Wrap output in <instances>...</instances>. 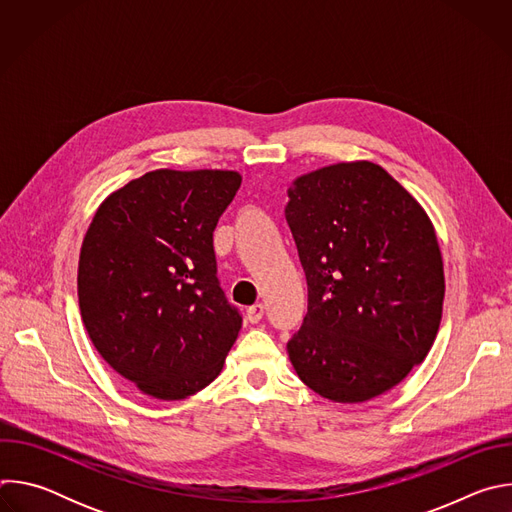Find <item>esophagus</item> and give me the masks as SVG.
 <instances>
[{"instance_id":"1","label":"esophagus","mask_w":512,"mask_h":512,"mask_svg":"<svg viewBox=\"0 0 512 512\" xmlns=\"http://www.w3.org/2000/svg\"><path fill=\"white\" fill-rule=\"evenodd\" d=\"M263 314H265V306H263V304H253L251 308H247V320H249L251 324L261 322Z\"/></svg>"}]
</instances>
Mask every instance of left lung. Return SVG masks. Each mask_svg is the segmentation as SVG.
Wrapping results in <instances>:
<instances>
[{
    "instance_id": "obj_1",
    "label": "left lung",
    "mask_w": 512,
    "mask_h": 512,
    "mask_svg": "<svg viewBox=\"0 0 512 512\" xmlns=\"http://www.w3.org/2000/svg\"><path fill=\"white\" fill-rule=\"evenodd\" d=\"M285 221L308 281L287 342L298 377L334 403L399 385L440 330L444 261L421 204L381 166L340 162L291 182Z\"/></svg>"
}]
</instances>
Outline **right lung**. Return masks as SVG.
Listing matches in <instances>:
<instances>
[{"instance_id":"1","label":"right lung","mask_w":512,"mask_h":512,"mask_svg":"<svg viewBox=\"0 0 512 512\" xmlns=\"http://www.w3.org/2000/svg\"><path fill=\"white\" fill-rule=\"evenodd\" d=\"M233 170H154L109 194L79 257V308L113 371L162 401L223 371L243 318L216 277L212 233L235 198Z\"/></svg>"}]
</instances>
